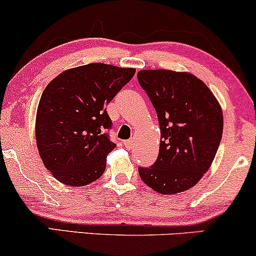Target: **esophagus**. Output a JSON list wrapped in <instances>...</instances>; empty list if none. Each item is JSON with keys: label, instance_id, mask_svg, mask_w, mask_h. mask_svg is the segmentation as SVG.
Segmentation results:
<instances>
[{"label": "esophagus", "instance_id": "esophagus-1", "mask_svg": "<svg viewBox=\"0 0 256 256\" xmlns=\"http://www.w3.org/2000/svg\"><path fill=\"white\" fill-rule=\"evenodd\" d=\"M123 144H124V147L127 148V150H130V148L133 147V140H127V141H123Z\"/></svg>", "mask_w": 256, "mask_h": 256}]
</instances>
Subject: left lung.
Segmentation results:
<instances>
[{
	"mask_svg": "<svg viewBox=\"0 0 256 256\" xmlns=\"http://www.w3.org/2000/svg\"><path fill=\"white\" fill-rule=\"evenodd\" d=\"M138 80L156 109L162 134L156 162L138 167V174L159 194L188 190L209 170L218 150L220 104L203 82L186 72L142 70Z\"/></svg>",
	"mask_w": 256,
	"mask_h": 256,
	"instance_id": "8db88e82",
	"label": "left lung"
}]
</instances>
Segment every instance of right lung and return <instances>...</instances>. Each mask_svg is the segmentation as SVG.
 <instances>
[{
	"mask_svg": "<svg viewBox=\"0 0 256 256\" xmlns=\"http://www.w3.org/2000/svg\"><path fill=\"white\" fill-rule=\"evenodd\" d=\"M134 74V68L94 62L64 71L47 85L36 136L41 160L56 180L84 186L103 174L116 147L106 106Z\"/></svg>",
	"mask_w": 256,
	"mask_h": 256,
	"instance_id": "right-lung-1",
	"label": "right lung"
}]
</instances>
